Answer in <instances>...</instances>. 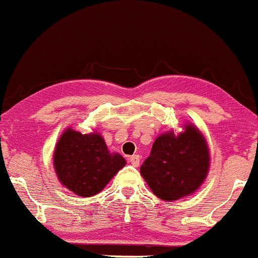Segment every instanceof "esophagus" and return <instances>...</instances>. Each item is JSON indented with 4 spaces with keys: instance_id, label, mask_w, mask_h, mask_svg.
<instances>
[{
    "instance_id": "1",
    "label": "esophagus",
    "mask_w": 258,
    "mask_h": 258,
    "mask_svg": "<svg viewBox=\"0 0 258 258\" xmlns=\"http://www.w3.org/2000/svg\"><path fill=\"white\" fill-rule=\"evenodd\" d=\"M140 160H141L140 155H132L131 158H129V162H131L132 166H134V167L140 166Z\"/></svg>"
}]
</instances>
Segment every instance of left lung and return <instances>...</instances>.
<instances>
[{"mask_svg":"<svg viewBox=\"0 0 258 258\" xmlns=\"http://www.w3.org/2000/svg\"><path fill=\"white\" fill-rule=\"evenodd\" d=\"M209 149L197 127L186 125L175 136L156 138L150 155L141 166V175L156 197L175 201L196 192L209 169Z\"/></svg>","mask_w":258,"mask_h":258,"instance_id":"8db88e82","label":"left lung"}]
</instances>
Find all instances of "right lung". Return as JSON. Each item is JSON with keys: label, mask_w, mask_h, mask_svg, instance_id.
I'll list each match as a JSON object with an SVG mask.
<instances>
[{"label": "right lung", "mask_w": 258, "mask_h": 258, "mask_svg": "<svg viewBox=\"0 0 258 258\" xmlns=\"http://www.w3.org/2000/svg\"><path fill=\"white\" fill-rule=\"evenodd\" d=\"M54 169L62 185L81 197L102 192L108 181L125 166L120 154H111L102 136L66 129L53 156Z\"/></svg>", "instance_id": "add662e5"}]
</instances>
